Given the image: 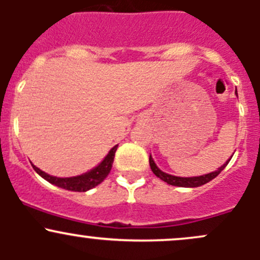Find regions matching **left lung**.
<instances>
[{"label":"left lung","mask_w":260,"mask_h":260,"mask_svg":"<svg viewBox=\"0 0 260 260\" xmlns=\"http://www.w3.org/2000/svg\"><path fill=\"white\" fill-rule=\"evenodd\" d=\"M230 159H228V161L225 162L221 167H219L216 171L211 172V174H206V175H203V176H193V177H177V176H172V175H169V174H166V172L161 171V170L156 166V164H154V161H153V158H152L151 154H149V166H151L152 172H153V174L156 175L158 179L165 181V182H167L169 185L180 186V187H199V186L205 185V183H208L209 181L215 179V177H216L217 175H219L220 172H221L222 170L226 167V165L229 164Z\"/></svg>","instance_id":"obj_1"}]
</instances>
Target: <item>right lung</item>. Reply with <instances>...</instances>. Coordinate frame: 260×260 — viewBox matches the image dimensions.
Here are the masks:
<instances>
[{"mask_svg":"<svg viewBox=\"0 0 260 260\" xmlns=\"http://www.w3.org/2000/svg\"><path fill=\"white\" fill-rule=\"evenodd\" d=\"M118 145L114 146L113 148L109 151V153L104 157L103 161L98 165L96 167H94L90 171L85 172V174L79 175V176L75 177H56V176H50L46 172L41 171L40 169H38L36 166H34V170L40 175L43 179H45L48 182L52 183V185L57 186V187L65 188V190L69 191H78V192H85V191L90 190V188L95 187L99 183L103 182L104 179L108 176V174L111 172L112 165L114 161V154L117 151Z\"/></svg>","mask_w":260,"mask_h":260,"instance_id":"1","label":"right lung"}]
</instances>
